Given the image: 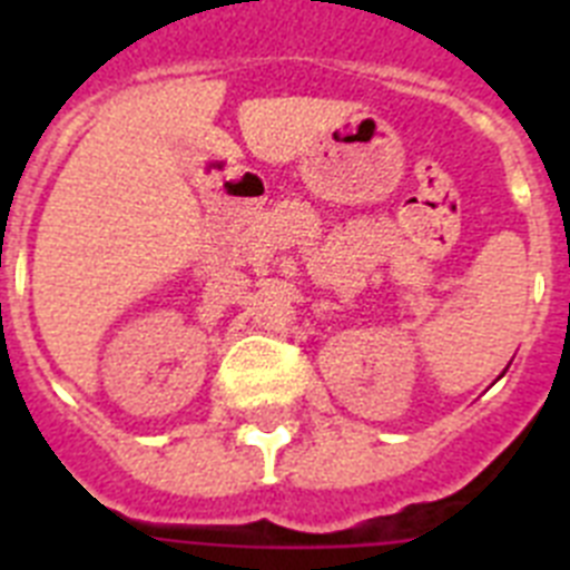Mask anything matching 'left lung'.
I'll list each match as a JSON object with an SVG mask.
<instances>
[{"label": "left lung", "instance_id": "left-lung-1", "mask_svg": "<svg viewBox=\"0 0 570 570\" xmlns=\"http://www.w3.org/2000/svg\"><path fill=\"white\" fill-rule=\"evenodd\" d=\"M502 374H505V371H502Z\"/></svg>", "mask_w": 570, "mask_h": 570}]
</instances>
